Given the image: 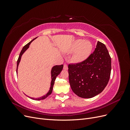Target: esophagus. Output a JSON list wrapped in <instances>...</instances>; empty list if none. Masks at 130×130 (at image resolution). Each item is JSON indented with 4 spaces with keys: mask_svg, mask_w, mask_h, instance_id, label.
I'll return each mask as SVG.
<instances>
[{
    "mask_svg": "<svg viewBox=\"0 0 130 130\" xmlns=\"http://www.w3.org/2000/svg\"><path fill=\"white\" fill-rule=\"evenodd\" d=\"M63 69H64V70H67L68 69V66H67V65L66 64H64V66H63Z\"/></svg>",
    "mask_w": 130,
    "mask_h": 130,
    "instance_id": "esophagus-1",
    "label": "esophagus"
}]
</instances>
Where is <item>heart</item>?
Listing matches in <instances>:
<instances>
[{"instance_id":"b5f03b06","label":"heart","mask_w":130,"mask_h":130,"mask_svg":"<svg viewBox=\"0 0 130 130\" xmlns=\"http://www.w3.org/2000/svg\"><path fill=\"white\" fill-rule=\"evenodd\" d=\"M92 49L93 45L89 41L82 39L75 41L71 48L72 52H75L72 56L73 61L78 63L85 61L91 54Z\"/></svg>"}]
</instances>
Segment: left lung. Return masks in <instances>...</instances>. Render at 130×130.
<instances>
[{
    "label": "left lung",
    "instance_id": "obj_1",
    "mask_svg": "<svg viewBox=\"0 0 130 130\" xmlns=\"http://www.w3.org/2000/svg\"><path fill=\"white\" fill-rule=\"evenodd\" d=\"M111 72V58L105 45L98 41L86 60L68 65L69 81L73 92L82 98H91L103 91Z\"/></svg>",
    "mask_w": 130,
    "mask_h": 130
}]
</instances>
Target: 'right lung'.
Returning a JSON list of instances; mask_svg holds the SVG:
<instances>
[{
	"instance_id": "obj_1",
	"label": "right lung",
	"mask_w": 130,
	"mask_h": 130,
	"mask_svg": "<svg viewBox=\"0 0 130 130\" xmlns=\"http://www.w3.org/2000/svg\"><path fill=\"white\" fill-rule=\"evenodd\" d=\"M37 37H36L35 38L33 39L32 41H31L29 43H27V44H26L24 47H23L22 51L21 52L20 54H19V57L18 58V60H17V70L16 72L17 73V70H18V65L19 64V62L21 61V57L22 55L24 53V52L25 51L29 48V45L31 44V43L34 40H35ZM63 65L62 64V65H59V66H54L53 67L52 69V70H51V76H52V81H51V84H50V89L49 90V92L47 93L45 95L43 96L42 97L40 98H30L28 96L27 97L30 98V99H32V100H43V99H45V98H46L48 97L49 95H50L52 93L53 91V86L55 83V80L56 77L59 74H60V73L61 72L62 70L63 69Z\"/></svg>"
}]
</instances>
